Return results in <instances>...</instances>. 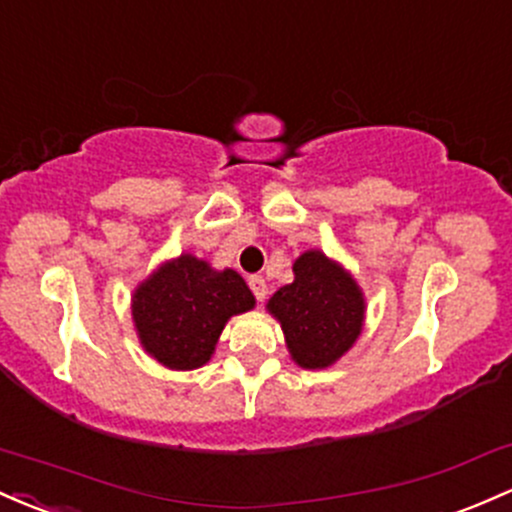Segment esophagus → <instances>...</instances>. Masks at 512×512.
Wrapping results in <instances>:
<instances>
[{
    "instance_id": "34e87169",
    "label": "esophagus",
    "mask_w": 512,
    "mask_h": 512,
    "mask_svg": "<svg viewBox=\"0 0 512 512\" xmlns=\"http://www.w3.org/2000/svg\"><path fill=\"white\" fill-rule=\"evenodd\" d=\"M247 282H250V289H252V294H255L257 301L262 303V301L267 299L269 286H267V282H265V277H260V274H255V277H250V279H247Z\"/></svg>"
}]
</instances>
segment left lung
I'll return each instance as SVG.
<instances>
[{"label": "left lung", "instance_id": "obj_1", "mask_svg": "<svg viewBox=\"0 0 512 512\" xmlns=\"http://www.w3.org/2000/svg\"><path fill=\"white\" fill-rule=\"evenodd\" d=\"M267 311L282 325L291 359L318 372L333 367L359 340L367 299L350 269L313 247L296 257L294 282L274 291Z\"/></svg>", "mask_w": 512, "mask_h": 512}]
</instances>
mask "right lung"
I'll return each instance as SVG.
<instances>
[{
    "label": "right lung",
    "instance_id": "add662e5",
    "mask_svg": "<svg viewBox=\"0 0 512 512\" xmlns=\"http://www.w3.org/2000/svg\"><path fill=\"white\" fill-rule=\"evenodd\" d=\"M252 308L255 296L235 269H213L192 252L160 262L131 296L140 347L172 372L204 367L228 320Z\"/></svg>",
    "mask_w": 512,
    "mask_h": 512
}]
</instances>
